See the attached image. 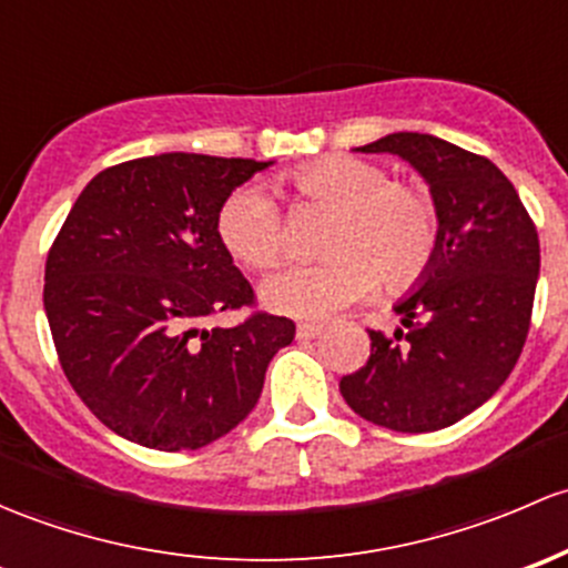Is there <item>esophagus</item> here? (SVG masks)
I'll use <instances>...</instances> for the list:
<instances>
[{
    "label": "esophagus",
    "mask_w": 568,
    "mask_h": 568,
    "mask_svg": "<svg viewBox=\"0 0 568 568\" xmlns=\"http://www.w3.org/2000/svg\"><path fill=\"white\" fill-rule=\"evenodd\" d=\"M320 333H323V325H317V323H301V325H297V338H301V342L317 338Z\"/></svg>",
    "instance_id": "1"
}]
</instances>
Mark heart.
Returning a JSON list of instances; mask_svg holds the SVG:
<instances>
[{"mask_svg":"<svg viewBox=\"0 0 568 568\" xmlns=\"http://www.w3.org/2000/svg\"><path fill=\"white\" fill-rule=\"evenodd\" d=\"M292 194L308 207L331 210L323 262L273 273L262 297L273 312L327 320L374 292L413 286L435 262L440 213L429 191L390 180L388 169L355 155H325L286 172ZM224 248L254 271L276 265L286 248V221L262 185H241L215 215Z\"/></svg>","mask_w":568,"mask_h":568,"instance_id":"1","label":"heart"}]
</instances>
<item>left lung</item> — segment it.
Masks as SVG:
<instances>
[{"instance_id": "8db88e82", "label": "left lung", "mask_w": 568, "mask_h": 568, "mask_svg": "<svg viewBox=\"0 0 568 568\" xmlns=\"http://www.w3.org/2000/svg\"><path fill=\"white\" fill-rule=\"evenodd\" d=\"M358 150L418 169L440 213V243L420 290L396 306L399 331H369V361L338 390L385 429H446L481 407L523 353L541 262L536 224L489 158L429 133H388Z\"/></svg>"}]
</instances>
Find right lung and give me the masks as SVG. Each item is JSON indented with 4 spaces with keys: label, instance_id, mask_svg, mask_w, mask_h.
<instances>
[{
    "label": "right lung",
    "instance_id": "1",
    "mask_svg": "<svg viewBox=\"0 0 568 568\" xmlns=\"http://www.w3.org/2000/svg\"><path fill=\"white\" fill-rule=\"evenodd\" d=\"M251 158L163 153L103 169L70 207L45 260L43 306L79 399L125 440L194 452L254 410L267 364L295 323L254 306L215 215Z\"/></svg>",
    "mask_w": 568,
    "mask_h": 568
}]
</instances>
